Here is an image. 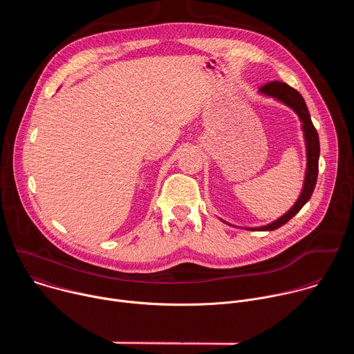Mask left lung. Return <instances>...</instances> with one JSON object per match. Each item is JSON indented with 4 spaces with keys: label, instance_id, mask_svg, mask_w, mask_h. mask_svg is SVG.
<instances>
[{
    "label": "left lung",
    "instance_id": "1",
    "mask_svg": "<svg viewBox=\"0 0 354 354\" xmlns=\"http://www.w3.org/2000/svg\"><path fill=\"white\" fill-rule=\"evenodd\" d=\"M263 95L276 97L280 102L284 105L290 106L299 118L302 123V131H304V138H306V147H307V171H306V179H304V186H302L301 194L298 200L295 201V205L279 220L263 225L258 228H248V230H258V231H273L281 225H284L287 221H290L302 207L307 203V201L311 198L313 192L317 185V178H318V161H319V137L317 133V129L313 124L308 108L306 105L304 97L301 96L298 91L287 85L286 82L280 81H273L268 82L259 89Z\"/></svg>",
    "mask_w": 354,
    "mask_h": 354
}]
</instances>
